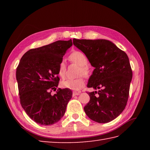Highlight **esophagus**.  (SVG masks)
<instances>
[{
    "label": "esophagus",
    "instance_id": "1",
    "mask_svg": "<svg viewBox=\"0 0 150 150\" xmlns=\"http://www.w3.org/2000/svg\"><path fill=\"white\" fill-rule=\"evenodd\" d=\"M80 92H76V91H73V97H74V96H76V95H80Z\"/></svg>",
    "mask_w": 150,
    "mask_h": 150
}]
</instances>
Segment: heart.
Returning a JSON list of instances; mask_svg holds the SVG:
<instances>
[{"label": "heart", "mask_w": 150, "mask_h": 150, "mask_svg": "<svg viewBox=\"0 0 150 150\" xmlns=\"http://www.w3.org/2000/svg\"><path fill=\"white\" fill-rule=\"evenodd\" d=\"M69 60L71 62L77 64L80 66L79 74L88 76L90 73V69L87 64L88 62V58L84 53L80 51H75L69 55ZM66 67L65 62L61 61L59 64L58 74L61 78H64L66 75ZM85 81L83 78L80 77L76 79H66L61 82V85L63 88H68L69 90L79 91L84 86Z\"/></svg>", "instance_id": "b5f03b06"}]
</instances>
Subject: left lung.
Returning <instances> with one entry per match:
<instances>
[{
    "label": "left lung",
    "instance_id": "left-lung-1",
    "mask_svg": "<svg viewBox=\"0 0 150 150\" xmlns=\"http://www.w3.org/2000/svg\"><path fill=\"white\" fill-rule=\"evenodd\" d=\"M73 44L87 57L95 69L89 79L90 100L84 110L98 123H107L122 112L129 97L132 70L128 57L111 41L105 39H73Z\"/></svg>",
    "mask_w": 150,
    "mask_h": 150
}]
</instances>
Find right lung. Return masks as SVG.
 <instances>
[{
  "mask_svg": "<svg viewBox=\"0 0 150 150\" xmlns=\"http://www.w3.org/2000/svg\"><path fill=\"white\" fill-rule=\"evenodd\" d=\"M72 40H58L48 45L31 49L22 56L16 71L19 97L22 108L37 124L50 126L58 122L65 113L72 97L68 88L59 89V63Z\"/></svg>",
  "mask_w": 150,
  "mask_h": 150,
  "instance_id": "obj_1",
  "label": "right lung"
}]
</instances>
